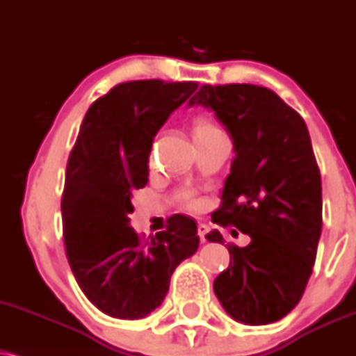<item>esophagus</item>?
<instances>
[{"mask_svg": "<svg viewBox=\"0 0 356 356\" xmlns=\"http://www.w3.org/2000/svg\"><path fill=\"white\" fill-rule=\"evenodd\" d=\"M197 232H199L200 242H207V234H209V227L205 224H199L197 225Z\"/></svg>", "mask_w": 356, "mask_h": 356, "instance_id": "34e87169", "label": "esophagus"}]
</instances>
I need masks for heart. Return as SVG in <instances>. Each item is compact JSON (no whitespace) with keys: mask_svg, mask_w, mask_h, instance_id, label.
Instances as JSON below:
<instances>
[{"mask_svg":"<svg viewBox=\"0 0 356 356\" xmlns=\"http://www.w3.org/2000/svg\"><path fill=\"white\" fill-rule=\"evenodd\" d=\"M192 134H194L195 144L202 145L205 143H209V140H212L213 137L220 136L222 131L211 121V119L199 115V118L194 119V124H192Z\"/></svg>","mask_w":356,"mask_h":356,"instance_id":"b5f03b06","label":"heart"}]
</instances>
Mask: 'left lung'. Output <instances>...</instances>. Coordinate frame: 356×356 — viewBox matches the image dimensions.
<instances>
[{"instance_id":"1","label":"left lung","mask_w":356,"mask_h":356,"mask_svg":"<svg viewBox=\"0 0 356 356\" xmlns=\"http://www.w3.org/2000/svg\"><path fill=\"white\" fill-rule=\"evenodd\" d=\"M189 104L211 108L234 140L212 220L252 238L247 247L227 243L230 265L213 292L237 322H277L300 302L322 234V179L305 121L255 84H204ZM207 241L224 237L213 229Z\"/></svg>"}]
</instances>
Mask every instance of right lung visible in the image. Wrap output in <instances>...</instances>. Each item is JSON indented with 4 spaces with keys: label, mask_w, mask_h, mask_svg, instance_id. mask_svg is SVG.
Wrapping results in <instances>:
<instances>
[{
    "label": "right lung",
    "mask_w": 356,
    "mask_h": 356,
    "mask_svg": "<svg viewBox=\"0 0 356 356\" xmlns=\"http://www.w3.org/2000/svg\"><path fill=\"white\" fill-rule=\"evenodd\" d=\"M194 81H129L89 106L70 154L61 199L63 237L76 282L114 318L136 320L164 300L170 275L199 248L197 224L175 213L143 238L129 225L131 197L149 177L152 140Z\"/></svg>",
    "instance_id": "add662e5"
}]
</instances>
